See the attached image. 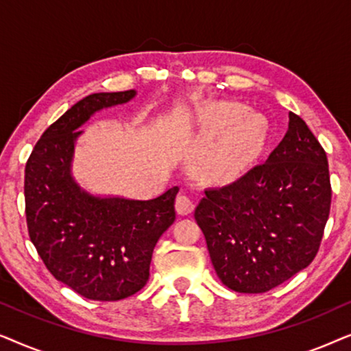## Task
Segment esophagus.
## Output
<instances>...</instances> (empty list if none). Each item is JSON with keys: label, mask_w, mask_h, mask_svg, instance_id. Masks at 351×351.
<instances>
[{"label": "esophagus", "mask_w": 351, "mask_h": 351, "mask_svg": "<svg viewBox=\"0 0 351 351\" xmlns=\"http://www.w3.org/2000/svg\"><path fill=\"white\" fill-rule=\"evenodd\" d=\"M176 209H177V213H179L180 215L191 214V213H193V209H195L193 199H191L189 195L180 193L176 198Z\"/></svg>", "instance_id": "esophagus-1"}]
</instances>
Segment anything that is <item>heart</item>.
Wrapping results in <instances>:
<instances>
[{
  "label": "heart",
  "mask_w": 351,
  "mask_h": 351,
  "mask_svg": "<svg viewBox=\"0 0 351 351\" xmlns=\"http://www.w3.org/2000/svg\"><path fill=\"white\" fill-rule=\"evenodd\" d=\"M238 104L215 107L208 117L199 161L220 177H233L247 169L267 138V121L262 114L243 113Z\"/></svg>",
  "instance_id": "b5f03b06"
}]
</instances>
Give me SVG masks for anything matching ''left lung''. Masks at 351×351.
Returning a JSON list of instances; mask_svg holds the SVG:
<instances>
[{
    "label": "left lung",
    "instance_id": "1",
    "mask_svg": "<svg viewBox=\"0 0 351 351\" xmlns=\"http://www.w3.org/2000/svg\"><path fill=\"white\" fill-rule=\"evenodd\" d=\"M328 156L304 119L289 128L265 162L195 209L214 270L232 291L261 294L304 270L318 252L330 209Z\"/></svg>",
    "mask_w": 351,
    "mask_h": 351
}]
</instances>
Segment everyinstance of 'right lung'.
<instances>
[{"label":"right lung","instance_id":"1","mask_svg":"<svg viewBox=\"0 0 351 351\" xmlns=\"http://www.w3.org/2000/svg\"><path fill=\"white\" fill-rule=\"evenodd\" d=\"M136 90L90 94L43 132L25 166L28 234L57 281L90 300L136 294L150 276L158 239L176 220L179 186L155 199L89 193L71 174L78 129L95 112L126 104Z\"/></svg>","mask_w":351,"mask_h":351}]
</instances>
